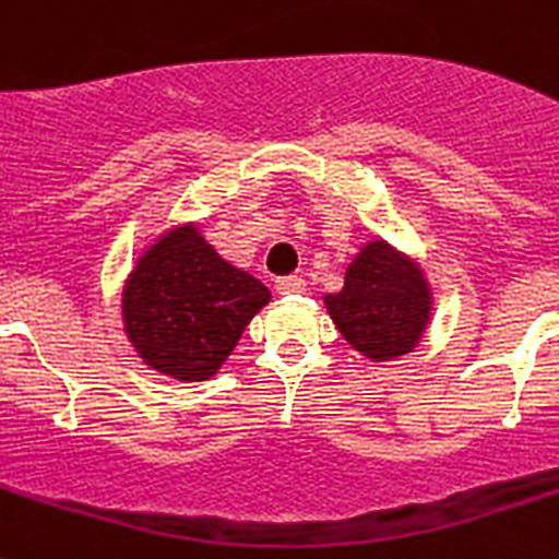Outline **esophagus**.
<instances>
[{
	"label": "esophagus",
	"instance_id": "34e87169",
	"mask_svg": "<svg viewBox=\"0 0 559 559\" xmlns=\"http://www.w3.org/2000/svg\"><path fill=\"white\" fill-rule=\"evenodd\" d=\"M275 289L281 295H295V293H304L307 289V281L301 275H284V278L275 281Z\"/></svg>",
	"mask_w": 559,
	"mask_h": 559
}]
</instances>
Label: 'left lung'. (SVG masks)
Segmentation results:
<instances>
[{
    "mask_svg": "<svg viewBox=\"0 0 559 559\" xmlns=\"http://www.w3.org/2000/svg\"><path fill=\"white\" fill-rule=\"evenodd\" d=\"M326 309L355 349L389 360L417 344L429 321V293L412 261L372 241L346 270L344 289L326 295Z\"/></svg>",
    "mask_w": 559,
    "mask_h": 559,
    "instance_id": "1",
    "label": "left lung"
}]
</instances>
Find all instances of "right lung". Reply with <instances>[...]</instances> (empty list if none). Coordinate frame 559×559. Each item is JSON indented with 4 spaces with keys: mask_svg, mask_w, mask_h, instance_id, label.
Segmentation results:
<instances>
[{
    "mask_svg": "<svg viewBox=\"0 0 559 559\" xmlns=\"http://www.w3.org/2000/svg\"><path fill=\"white\" fill-rule=\"evenodd\" d=\"M270 289L227 264L192 227L150 247L124 289V323L150 367L181 381H207Z\"/></svg>",
    "mask_w": 559,
    "mask_h": 559,
    "instance_id": "1",
    "label": "right lung"
}]
</instances>
